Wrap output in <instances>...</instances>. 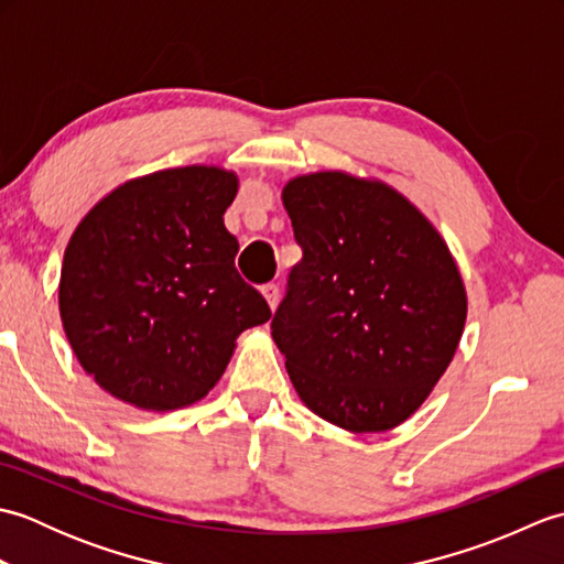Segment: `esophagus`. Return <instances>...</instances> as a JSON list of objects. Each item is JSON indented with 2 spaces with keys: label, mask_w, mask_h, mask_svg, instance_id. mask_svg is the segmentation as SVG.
Instances as JSON below:
<instances>
[{
  "label": "esophagus",
  "mask_w": 564,
  "mask_h": 564,
  "mask_svg": "<svg viewBox=\"0 0 564 564\" xmlns=\"http://www.w3.org/2000/svg\"><path fill=\"white\" fill-rule=\"evenodd\" d=\"M261 293H263V297H267L269 307H271V310H275V305H279V297H281L279 285H275V283H267V285H261Z\"/></svg>",
  "instance_id": "1"
}]
</instances>
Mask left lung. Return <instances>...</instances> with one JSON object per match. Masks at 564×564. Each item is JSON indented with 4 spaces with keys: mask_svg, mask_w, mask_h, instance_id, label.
<instances>
[{
    "mask_svg": "<svg viewBox=\"0 0 564 564\" xmlns=\"http://www.w3.org/2000/svg\"><path fill=\"white\" fill-rule=\"evenodd\" d=\"M303 259L271 337L307 410L354 434L410 419L446 373L467 295L448 245L400 191L346 172L283 186Z\"/></svg>",
    "mask_w": 564,
    "mask_h": 564,
    "instance_id": "left-lung-1",
    "label": "left lung"
}]
</instances>
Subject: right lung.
<instances>
[{
	"mask_svg": "<svg viewBox=\"0 0 564 564\" xmlns=\"http://www.w3.org/2000/svg\"><path fill=\"white\" fill-rule=\"evenodd\" d=\"M237 184L206 164L130 178L72 232L59 317L82 368L116 400L148 412L203 400L239 334L269 322L223 223Z\"/></svg>",
	"mask_w": 564,
	"mask_h": 564,
	"instance_id": "obj_1",
	"label": "right lung"
}]
</instances>
